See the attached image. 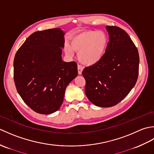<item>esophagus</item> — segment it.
<instances>
[{
	"label": "esophagus",
	"mask_w": 154,
	"mask_h": 154,
	"mask_svg": "<svg viewBox=\"0 0 154 154\" xmlns=\"http://www.w3.org/2000/svg\"><path fill=\"white\" fill-rule=\"evenodd\" d=\"M83 69V67L82 66H81V65H78V66H77V70H78V73H79V75H81V74H82Z\"/></svg>",
	"instance_id": "34e87169"
}]
</instances>
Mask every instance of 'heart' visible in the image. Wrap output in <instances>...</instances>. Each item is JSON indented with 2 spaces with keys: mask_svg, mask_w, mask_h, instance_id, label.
Here are the masks:
<instances>
[{
  "mask_svg": "<svg viewBox=\"0 0 154 154\" xmlns=\"http://www.w3.org/2000/svg\"><path fill=\"white\" fill-rule=\"evenodd\" d=\"M109 45V38L103 31L86 30L75 35L70 45L65 44V51L73 56V50L78 52V59L86 65H93L102 60Z\"/></svg>",
  "mask_w": 154,
  "mask_h": 154,
  "instance_id": "obj_1",
  "label": "heart"
}]
</instances>
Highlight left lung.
Segmentation results:
<instances>
[{"instance_id":"left-lung-1","label":"left lung","mask_w":154,"mask_h":154,"mask_svg":"<svg viewBox=\"0 0 154 154\" xmlns=\"http://www.w3.org/2000/svg\"><path fill=\"white\" fill-rule=\"evenodd\" d=\"M108 48L102 60L83 71L85 92L91 103L111 107L120 103L134 87L138 76V50L126 32L119 27H106Z\"/></svg>"}]
</instances>
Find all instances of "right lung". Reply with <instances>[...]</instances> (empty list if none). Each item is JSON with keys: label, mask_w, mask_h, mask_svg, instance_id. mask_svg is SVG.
Listing matches in <instances>:
<instances>
[{"label": "right lung", "mask_w": 154, "mask_h": 154, "mask_svg": "<svg viewBox=\"0 0 154 154\" xmlns=\"http://www.w3.org/2000/svg\"><path fill=\"white\" fill-rule=\"evenodd\" d=\"M65 33L61 28L35 32L15 55L16 89L24 103L39 114L60 109L66 87L77 76V63L62 60Z\"/></svg>", "instance_id": "obj_1"}]
</instances>
